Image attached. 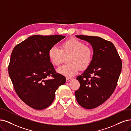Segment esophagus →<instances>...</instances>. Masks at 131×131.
I'll return each mask as SVG.
<instances>
[{
	"mask_svg": "<svg viewBox=\"0 0 131 131\" xmlns=\"http://www.w3.org/2000/svg\"><path fill=\"white\" fill-rule=\"evenodd\" d=\"M71 80H72L71 78H69V77H67V78H66V81H67V82H69V81H70Z\"/></svg>",
	"mask_w": 131,
	"mask_h": 131,
	"instance_id": "obj_1",
	"label": "esophagus"
}]
</instances>
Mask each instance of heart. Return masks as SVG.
<instances>
[{"label":"heart","instance_id":"heart-1","mask_svg":"<svg viewBox=\"0 0 131 131\" xmlns=\"http://www.w3.org/2000/svg\"><path fill=\"white\" fill-rule=\"evenodd\" d=\"M61 49L56 46H52L48 51V56L51 63L55 66L61 64L64 56L69 55L68 64L63 65L57 69L59 74L71 77L81 69L89 66L92 60V50L90 46L76 38H70L63 42Z\"/></svg>","mask_w":131,"mask_h":131}]
</instances>
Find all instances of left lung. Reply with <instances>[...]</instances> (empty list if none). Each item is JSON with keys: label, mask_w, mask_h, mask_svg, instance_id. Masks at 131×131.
I'll return each instance as SVG.
<instances>
[{"label": "left lung", "mask_w": 131, "mask_h": 131, "mask_svg": "<svg viewBox=\"0 0 131 131\" xmlns=\"http://www.w3.org/2000/svg\"><path fill=\"white\" fill-rule=\"evenodd\" d=\"M75 36L88 42L93 49L90 64L76 78L80 87L75 92L81 106L92 109L104 103L113 93L122 71V62L110 41L98 36Z\"/></svg>", "instance_id": "1"}]
</instances>
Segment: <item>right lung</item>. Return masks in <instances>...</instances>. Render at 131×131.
<instances>
[{
	"mask_svg": "<svg viewBox=\"0 0 131 131\" xmlns=\"http://www.w3.org/2000/svg\"><path fill=\"white\" fill-rule=\"evenodd\" d=\"M65 36L34 35L14 48L8 66V74L14 90L27 105L43 110L54 100L58 88L66 83V77L56 73L48 51ZM51 75L53 78L48 80Z\"/></svg>",
	"mask_w": 131,
	"mask_h": 131,
	"instance_id": "obj_1",
	"label": "right lung"
}]
</instances>
